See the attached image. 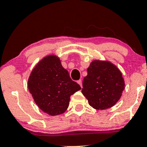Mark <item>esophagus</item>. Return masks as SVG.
<instances>
[{
  "label": "esophagus",
  "mask_w": 147,
  "mask_h": 147,
  "mask_svg": "<svg viewBox=\"0 0 147 147\" xmlns=\"http://www.w3.org/2000/svg\"><path fill=\"white\" fill-rule=\"evenodd\" d=\"M77 83L79 84V85H80L81 87H82V80H79V81H77Z\"/></svg>",
  "instance_id": "1"
}]
</instances>
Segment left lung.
I'll return each instance as SVG.
<instances>
[{"instance_id":"1","label":"left lung","mask_w":147,"mask_h":147,"mask_svg":"<svg viewBox=\"0 0 147 147\" xmlns=\"http://www.w3.org/2000/svg\"><path fill=\"white\" fill-rule=\"evenodd\" d=\"M82 92L89 105L96 110L114 106L122 96L125 82L122 73L108 61L94 60L84 78Z\"/></svg>"}]
</instances>
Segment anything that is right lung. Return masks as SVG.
Listing matches in <instances>:
<instances>
[{"label":"right lung","mask_w":147,"mask_h":147,"mask_svg":"<svg viewBox=\"0 0 147 147\" xmlns=\"http://www.w3.org/2000/svg\"><path fill=\"white\" fill-rule=\"evenodd\" d=\"M28 89L39 108L55 116L67 110L70 97L81 87L70 78L60 58L49 55L32 69L28 79Z\"/></svg>","instance_id":"add662e5"}]
</instances>
